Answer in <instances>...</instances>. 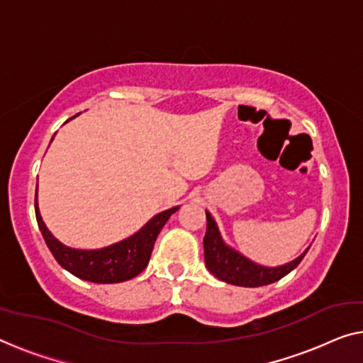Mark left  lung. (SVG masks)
Returning <instances> with one entry per match:
<instances>
[{
    "mask_svg": "<svg viewBox=\"0 0 363 363\" xmlns=\"http://www.w3.org/2000/svg\"><path fill=\"white\" fill-rule=\"evenodd\" d=\"M306 251L300 257H296L295 261L285 264V266L274 269L261 267L257 264L247 261L246 257H242L236 251L230 250L228 246H225L212 215L207 212V233L203 236L205 264H207L210 272L216 279L223 280V282L240 286H262L274 284L298 266L301 259L305 257Z\"/></svg>",
    "mask_w": 363,
    "mask_h": 363,
    "instance_id": "left-lung-1",
    "label": "left lung"
}]
</instances>
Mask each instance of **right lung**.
<instances>
[{
    "instance_id": "obj_1",
    "label": "right lung",
    "mask_w": 363,
    "mask_h": 363,
    "mask_svg": "<svg viewBox=\"0 0 363 363\" xmlns=\"http://www.w3.org/2000/svg\"><path fill=\"white\" fill-rule=\"evenodd\" d=\"M177 207L153 216L138 233L127 238L117 245H112L97 251H79L63 246L50 235L43 225L42 216L37 208V189H35V218L40 233L45 240L48 250L63 269L83 280L94 284H118L133 279L148 266L151 251L167 218L174 213Z\"/></svg>"
}]
</instances>
